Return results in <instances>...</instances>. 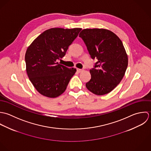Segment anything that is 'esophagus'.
Wrapping results in <instances>:
<instances>
[{"label":"esophagus","instance_id":"1","mask_svg":"<svg viewBox=\"0 0 151 151\" xmlns=\"http://www.w3.org/2000/svg\"><path fill=\"white\" fill-rule=\"evenodd\" d=\"M82 69H79V68H77V72H78V73H81V72H82Z\"/></svg>","mask_w":151,"mask_h":151}]
</instances>
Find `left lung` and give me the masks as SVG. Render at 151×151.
<instances>
[{"instance_id": "left-lung-1", "label": "left lung", "mask_w": 151, "mask_h": 151, "mask_svg": "<svg viewBox=\"0 0 151 151\" xmlns=\"http://www.w3.org/2000/svg\"><path fill=\"white\" fill-rule=\"evenodd\" d=\"M79 37L91 58L97 60L90 70L87 89L99 96L110 93L120 83L128 66V56L122 41L113 32L104 29H84Z\"/></svg>"}]
</instances>
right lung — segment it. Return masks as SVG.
<instances>
[{"label": "right lung", "instance_id": "right-lung-1", "mask_svg": "<svg viewBox=\"0 0 151 151\" xmlns=\"http://www.w3.org/2000/svg\"><path fill=\"white\" fill-rule=\"evenodd\" d=\"M81 28H52L38 35L27 49L25 60L29 79L41 94L55 98L62 94L76 72L57 62L78 37Z\"/></svg>", "mask_w": 151, "mask_h": 151}]
</instances>
